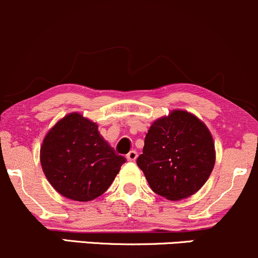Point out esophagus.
<instances>
[{"label":"esophagus","mask_w":258,"mask_h":258,"mask_svg":"<svg viewBox=\"0 0 258 258\" xmlns=\"http://www.w3.org/2000/svg\"><path fill=\"white\" fill-rule=\"evenodd\" d=\"M137 157H138V152L135 150L129 151V154L126 155V159H128L129 161H135V160H137Z\"/></svg>","instance_id":"esophagus-1"}]
</instances>
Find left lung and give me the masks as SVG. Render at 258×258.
<instances>
[{"label":"left lung","instance_id":"8db88e82","mask_svg":"<svg viewBox=\"0 0 258 258\" xmlns=\"http://www.w3.org/2000/svg\"><path fill=\"white\" fill-rule=\"evenodd\" d=\"M137 163L155 193L181 201L201 189L212 173V134L193 114L173 110L152 123Z\"/></svg>","mask_w":258,"mask_h":258}]
</instances>
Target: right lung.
Listing matches in <instances>:
<instances>
[{
	"label": "right lung",
	"instance_id": "obj_1",
	"mask_svg": "<svg viewBox=\"0 0 258 258\" xmlns=\"http://www.w3.org/2000/svg\"><path fill=\"white\" fill-rule=\"evenodd\" d=\"M125 161L99 134L98 125L79 113L57 121L40 149L48 181L60 195L77 202L103 195Z\"/></svg>",
	"mask_w": 258,
	"mask_h": 258
}]
</instances>
